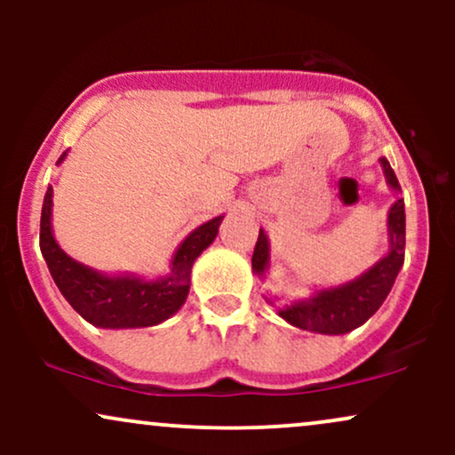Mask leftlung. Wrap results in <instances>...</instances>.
I'll list each match as a JSON object with an SVG mask.
<instances>
[{
  "label": "left lung",
  "mask_w": 455,
  "mask_h": 455,
  "mask_svg": "<svg viewBox=\"0 0 455 455\" xmlns=\"http://www.w3.org/2000/svg\"><path fill=\"white\" fill-rule=\"evenodd\" d=\"M387 184L394 190H400L394 169L389 162L380 158ZM389 252L380 259L374 267H370L362 278L348 282V284L336 286V289L318 291L307 301H295V304L280 307V316L286 318L291 325L306 329V331L327 333V336H340V333L353 331L355 327L363 325L380 304L387 299L395 275L404 263V201H398L389 210ZM269 263V245L265 233H259L257 245L252 254V269L259 275L265 274Z\"/></svg>",
  "instance_id": "8db88e82"
}]
</instances>
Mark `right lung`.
<instances>
[{
    "label": "right lung",
    "mask_w": 455,
    "mask_h": 455,
    "mask_svg": "<svg viewBox=\"0 0 455 455\" xmlns=\"http://www.w3.org/2000/svg\"><path fill=\"white\" fill-rule=\"evenodd\" d=\"M51 205L53 190L49 188L40 216V250L51 275L68 304L92 325L104 329L149 327L175 315L184 306L190 291L192 265L198 254L216 239L222 222V216H218L188 235L175 252L173 274L169 278L145 282L130 275H102L68 257L51 231Z\"/></svg>",
    "instance_id": "obj_1"
}]
</instances>
